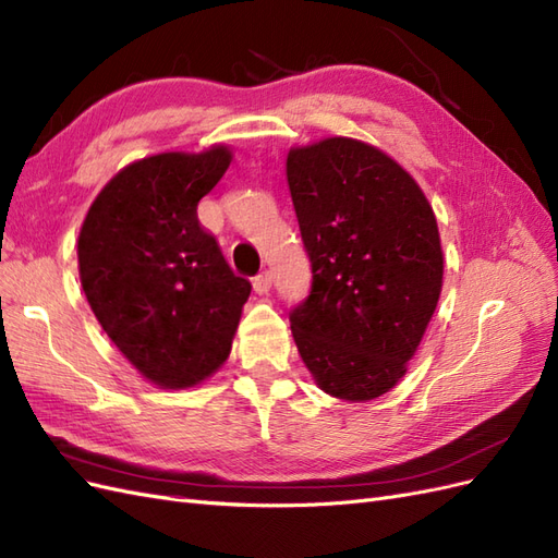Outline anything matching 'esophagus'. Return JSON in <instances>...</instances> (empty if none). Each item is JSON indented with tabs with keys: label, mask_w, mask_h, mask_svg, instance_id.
<instances>
[{
	"label": "esophagus",
	"mask_w": 558,
	"mask_h": 558,
	"mask_svg": "<svg viewBox=\"0 0 558 558\" xmlns=\"http://www.w3.org/2000/svg\"><path fill=\"white\" fill-rule=\"evenodd\" d=\"M269 289H272V275H269V272H260V275L253 277V291L263 295V293H267Z\"/></svg>",
	"instance_id": "esophagus-1"
}]
</instances>
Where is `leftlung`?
<instances>
[{"label": "left lung", "mask_w": 558, "mask_h": 558, "mask_svg": "<svg viewBox=\"0 0 558 558\" xmlns=\"http://www.w3.org/2000/svg\"><path fill=\"white\" fill-rule=\"evenodd\" d=\"M286 177L312 263L293 340L326 393L373 400L404 375L440 300L435 214L396 160L356 140L291 148Z\"/></svg>", "instance_id": "1"}]
</instances>
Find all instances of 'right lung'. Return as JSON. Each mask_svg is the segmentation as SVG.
Instances as JSON below:
<instances>
[{
	"label": "right lung",
	"instance_id": "add662e5",
	"mask_svg": "<svg viewBox=\"0 0 558 558\" xmlns=\"http://www.w3.org/2000/svg\"><path fill=\"white\" fill-rule=\"evenodd\" d=\"M230 150L160 154L128 165L93 202L78 234V275L99 326L165 388L207 379L230 353L251 283L197 218Z\"/></svg>",
	"mask_w": 558,
	"mask_h": 558
}]
</instances>
